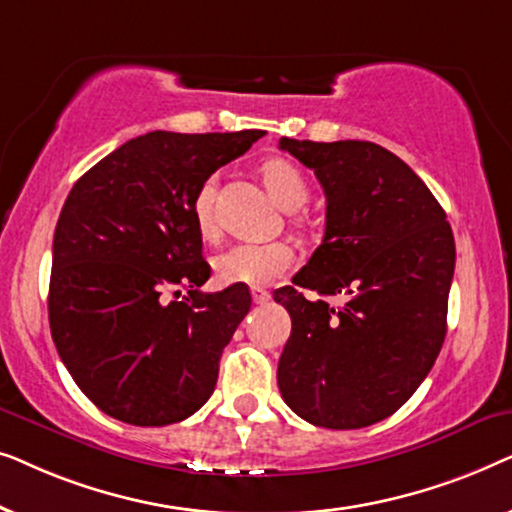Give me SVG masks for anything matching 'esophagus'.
<instances>
[{"instance_id":"34e87169","label":"esophagus","mask_w":512,"mask_h":512,"mask_svg":"<svg viewBox=\"0 0 512 512\" xmlns=\"http://www.w3.org/2000/svg\"><path fill=\"white\" fill-rule=\"evenodd\" d=\"M251 298H254L256 305H265L270 300V291L261 289V286H254V289H251Z\"/></svg>"}]
</instances>
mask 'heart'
<instances>
[{
  "mask_svg": "<svg viewBox=\"0 0 512 512\" xmlns=\"http://www.w3.org/2000/svg\"><path fill=\"white\" fill-rule=\"evenodd\" d=\"M263 181L279 207L293 209L303 207L310 198V186L303 170L286 158L265 160ZM214 188L216 179L209 177L202 181L193 198V219L202 237L216 235L214 219ZM296 254L289 242H242L214 258V270L223 284H270L291 270Z\"/></svg>",
  "mask_w": 512,
  "mask_h": 512,
  "instance_id": "b5f03b06",
  "label": "heart"
}]
</instances>
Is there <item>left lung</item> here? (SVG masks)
<instances>
[{"label":"left lung","mask_w":512,"mask_h":512,"mask_svg":"<svg viewBox=\"0 0 512 512\" xmlns=\"http://www.w3.org/2000/svg\"><path fill=\"white\" fill-rule=\"evenodd\" d=\"M317 174L326 233L296 286L272 296L291 314L279 356L284 403L305 422L361 429L415 394L447 331L454 237L447 216L401 158L373 142L279 139ZM300 288L317 290L307 301ZM348 296L331 308L324 295Z\"/></svg>","instance_id":"left-lung-1"}]
</instances>
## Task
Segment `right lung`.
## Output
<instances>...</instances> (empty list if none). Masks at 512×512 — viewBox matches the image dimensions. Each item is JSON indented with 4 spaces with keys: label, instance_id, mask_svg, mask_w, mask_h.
<instances>
[{
    "label": "right lung",
    "instance_id": "obj_1",
    "mask_svg": "<svg viewBox=\"0 0 512 512\" xmlns=\"http://www.w3.org/2000/svg\"><path fill=\"white\" fill-rule=\"evenodd\" d=\"M263 135L149 132L111 151L69 191L53 237L48 321L69 375L109 417L165 426L212 396L251 293L240 284L200 291L212 270L193 198Z\"/></svg>",
    "mask_w": 512,
    "mask_h": 512
}]
</instances>
